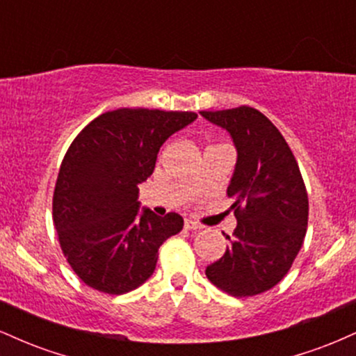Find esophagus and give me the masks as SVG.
I'll return each instance as SVG.
<instances>
[{
	"instance_id": "1",
	"label": "esophagus",
	"mask_w": 356,
	"mask_h": 356,
	"mask_svg": "<svg viewBox=\"0 0 356 356\" xmlns=\"http://www.w3.org/2000/svg\"><path fill=\"white\" fill-rule=\"evenodd\" d=\"M184 227H186V229H189V231H199V229H202L201 224L195 222V220H192V219H186V220H184Z\"/></svg>"
}]
</instances>
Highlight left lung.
Returning a JSON list of instances; mask_svg holds the SVG:
<instances>
[{"mask_svg": "<svg viewBox=\"0 0 356 356\" xmlns=\"http://www.w3.org/2000/svg\"><path fill=\"white\" fill-rule=\"evenodd\" d=\"M231 134L238 162L227 187L238 226L222 257L206 268L214 286L236 298L276 286L300 252L308 226V192L289 145L259 110L201 112Z\"/></svg>", "mask_w": 356, "mask_h": 356, "instance_id": "8db88e82", "label": "left lung"}]
</instances>
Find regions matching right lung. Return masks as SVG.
Returning <instances> with one entry per match:
<instances>
[{"label":"right lung","mask_w":356,"mask_h":356,"mask_svg":"<svg viewBox=\"0 0 356 356\" xmlns=\"http://www.w3.org/2000/svg\"><path fill=\"white\" fill-rule=\"evenodd\" d=\"M197 118L194 112L118 108L75 137L53 192V224L75 275L90 288L124 295L145 283L159 248L182 231L175 212H138V184L154 172L159 149Z\"/></svg>","instance_id":"1"}]
</instances>
